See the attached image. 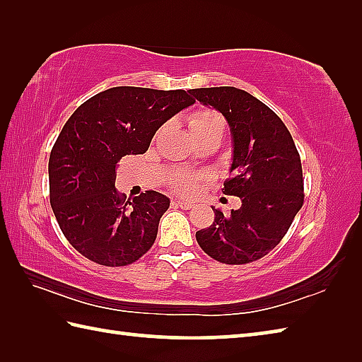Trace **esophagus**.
Segmentation results:
<instances>
[{
	"label": "esophagus",
	"instance_id": "1",
	"mask_svg": "<svg viewBox=\"0 0 362 362\" xmlns=\"http://www.w3.org/2000/svg\"><path fill=\"white\" fill-rule=\"evenodd\" d=\"M174 204H175L177 206H180V209H183V210H189V209H193V204L188 202V201H183V199H175Z\"/></svg>",
	"mask_w": 362,
	"mask_h": 362
}]
</instances>
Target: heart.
Listing matches in <instances>:
<instances>
[{
	"label": "heart",
	"instance_id": "obj_1",
	"mask_svg": "<svg viewBox=\"0 0 362 362\" xmlns=\"http://www.w3.org/2000/svg\"><path fill=\"white\" fill-rule=\"evenodd\" d=\"M188 124L191 132H193L194 136L199 134L205 132L206 129H210L213 126H224V119H222L221 115L214 110L210 109H204V110H197L194 112L191 117L188 118ZM174 185L177 188H180L185 193H193L196 189V177L188 175V174H179L174 179Z\"/></svg>",
	"mask_w": 362,
	"mask_h": 362
}]
</instances>
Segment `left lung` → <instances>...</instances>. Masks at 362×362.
<instances>
[{
    "mask_svg": "<svg viewBox=\"0 0 362 362\" xmlns=\"http://www.w3.org/2000/svg\"><path fill=\"white\" fill-rule=\"evenodd\" d=\"M194 101L224 115L233 156L224 194L241 199V209L224 216L214 209L209 228L196 240L211 258L245 264L267 255L286 235L303 205L300 156L283 121L250 93L235 87L193 88Z\"/></svg>",
    "mask_w": 362,
    "mask_h": 362,
    "instance_id": "8db88e82",
    "label": "left lung"
}]
</instances>
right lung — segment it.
<instances>
[{"mask_svg":"<svg viewBox=\"0 0 362 362\" xmlns=\"http://www.w3.org/2000/svg\"><path fill=\"white\" fill-rule=\"evenodd\" d=\"M185 90L113 87L79 105L49 156V202L81 255L127 266L148 252L169 199L146 191L126 199L115 188L118 161L148 151L158 127L193 105Z\"/></svg>","mask_w":362,"mask_h":362,"instance_id":"obj_1","label":"right lung"}]
</instances>
